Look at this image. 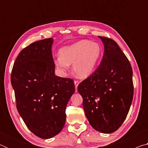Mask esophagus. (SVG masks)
Masks as SVG:
<instances>
[{
    "instance_id": "obj_1",
    "label": "esophagus",
    "mask_w": 148,
    "mask_h": 148,
    "mask_svg": "<svg viewBox=\"0 0 148 148\" xmlns=\"http://www.w3.org/2000/svg\"><path fill=\"white\" fill-rule=\"evenodd\" d=\"M79 84V82L77 80H75L74 81V86H75V88H76V91L77 92V86Z\"/></svg>"
}]
</instances>
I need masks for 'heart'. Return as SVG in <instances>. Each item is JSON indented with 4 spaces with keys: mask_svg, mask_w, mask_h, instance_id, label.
I'll use <instances>...</instances> for the list:
<instances>
[{
    "mask_svg": "<svg viewBox=\"0 0 148 148\" xmlns=\"http://www.w3.org/2000/svg\"><path fill=\"white\" fill-rule=\"evenodd\" d=\"M101 53V49L98 44L82 40L62 47L54 63L62 73H65L70 64H73V71L76 76L86 77L93 71Z\"/></svg>",
    "mask_w": 148,
    "mask_h": 148,
    "instance_id": "b5f03b06",
    "label": "heart"
}]
</instances>
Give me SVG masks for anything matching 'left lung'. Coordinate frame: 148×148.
Returning <instances> with one entry per match:
<instances>
[{
    "label": "left lung",
    "instance_id": "1",
    "mask_svg": "<svg viewBox=\"0 0 148 148\" xmlns=\"http://www.w3.org/2000/svg\"><path fill=\"white\" fill-rule=\"evenodd\" d=\"M104 44L102 61L96 71L77 86L91 126L109 134L117 131L129 113L134 94L131 63L118 44L99 36Z\"/></svg>",
    "mask_w": 148,
    "mask_h": 148
}]
</instances>
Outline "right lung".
<instances>
[{
  "instance_id": "add662e5",
  "label": "right lung",
  "mask_w": 148,
  "mask_h": 148,
  "mask_svg": "<svg viewBox=\"0 0 148 148\" xmlns=\"http://www.w3.org/2000/svg\"><path fill=\"white\" fill-rule=\"evenodd\" d=\"M51 38L23 49L12 69L16 107L32 133L48 139L62 131L66 105L75 91L73 79L55 75Z\"/></svg>"
}]
</instances>
